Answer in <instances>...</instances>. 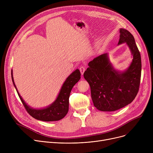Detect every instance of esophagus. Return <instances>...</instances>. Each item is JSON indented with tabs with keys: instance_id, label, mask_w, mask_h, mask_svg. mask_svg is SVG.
I'll return each mask as SVG.
<instances>
[{
	"instance_id": "1",
	"label": "esophagus",
	"mask_w": 153,
	"mask_h": 153,
	"mask_svg": "<svg viewBox=\"0 0 153 153\" xmlns=\"http://www.w3.org/2000/svg\"><path fill=\"white\" fill-rule=\"evenodd\" d=\"M79 69H80V71H81V74H82V75H83V74H84V73L85 71V66H81V67H80Z\"/></svg>"
}]
</instances>
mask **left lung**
Returning a JSON list of instances; mask_svg holds the SVG:
<instances>
[{"mask_svg": "<svg viewBox=\"0 0 153 153\" xmlns=\"http://www.w3.org/2000/svg\"><path fill=\"white\" fill-rule=\"evenodd\" d=\"M118 45L126 43L132 55V61L125 71L116 69L108 53L102 54L88 64L84 77L89 84L95 107L103 111H113L130 104L138 94L141 79L140 53L133 36L120 29Z\"/></svg>", "mask_w": 153, "mask_h": 153, "instance_id": "obj_1", "label": "left lung"}]
</instances>
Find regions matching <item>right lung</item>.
<instances>
[{
    "label": "right lung",
    "mask_w": 153,
    "mask_h": 153,
    "mask_svg": "<svg viewBox=\"0 0 153 153\" xmlns=\"http://www.w3.org/2000/svg\"><path fill=\"white\" fill-rule=\"evenodd\" d=\"M11 75L13 85L28 113L34 118L44 122L58 121L66 115L69 110V98L71 91L72 87L81 79V72L77 69L66 78L61 88L57 97L51 104L45 108H33L29 106L20 95L14 82L12 70Z\"/></svg>",
    "instance_id": "1"
}]
</instances>
